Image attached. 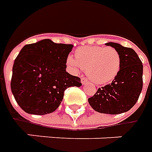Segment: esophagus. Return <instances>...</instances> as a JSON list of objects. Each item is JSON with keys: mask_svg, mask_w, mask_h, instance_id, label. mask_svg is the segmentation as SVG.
Masks as SVG:
<instances>
[{"mask_svg": "<svg viewBox=\"0 0 152 152\" xmlns=\"http://www.w3.org/2000/svg\"><path fill=\"white\" fill-rule=\"evenodd\" d=\"M80 82H81V84H82V85L86 84V83L87 82V79H86V78H85V77H83V78H81V80H80Z\"/></svg>", "mask_w": 152, "mask_h": 152, "instance_id": "esophagus-1", "label": "esophagus"}]
</instances>
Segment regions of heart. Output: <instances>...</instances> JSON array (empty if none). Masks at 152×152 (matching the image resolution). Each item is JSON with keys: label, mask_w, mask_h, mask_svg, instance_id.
<instances>
[{"label": "heart", "mask_w": 152, "mask_h": 152, "mask_svg": "<svg viewBox=\"0 0 152 152\" xmlns=\"http://www.w3.org/2000/svg\"><path fill=\"white\" fill-rule=\"evenodd\" d=\"M76 57L68 56L66 64L72 72L86 69L95 84L104 85L115 79L121 69V56L113 47L83 46L76 50Z\"/></svg>", "instance_id": "b5f03b06"}]
</instances>
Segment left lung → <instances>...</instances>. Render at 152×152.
<instances>
[{"label": "left lung", "mask_w": 152, "mask_h": 152, "mask_svg": "<svg viewBox=\"0 0 152 152\" xmlns=\"http://www.w3.org/2000/svg\"><path fill=\"white\" fill-rule=\"evenodd\" d=\"M119 52L121 69L111 84L99 88L88 99L90 106L100 113L116 115L132 109L142 90L143 66L135 50L118 43L108 42Z\"/></svg>", "instance_id": "left-lung-1"}]
</instances>
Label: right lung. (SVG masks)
<instances>
[{
	"label": "right lung",
	"mask_w": 152,
	"mask_h": 152,
	"mask_svg": "<svg viewBox=\"0 0 152 152\" xmlns=\"http://www.w3.org/2000/svg\"><path fill=\"white\" fill-rule=\"evenodd\" d=\"M72 47L44 39L20 50L12 68L11 89L23 111L33 115L51 113L62 102L65 90L81 86L78 76L66 71Z\"/></svg>",
	"instance_id": "obj_1"
}]
</instances>
